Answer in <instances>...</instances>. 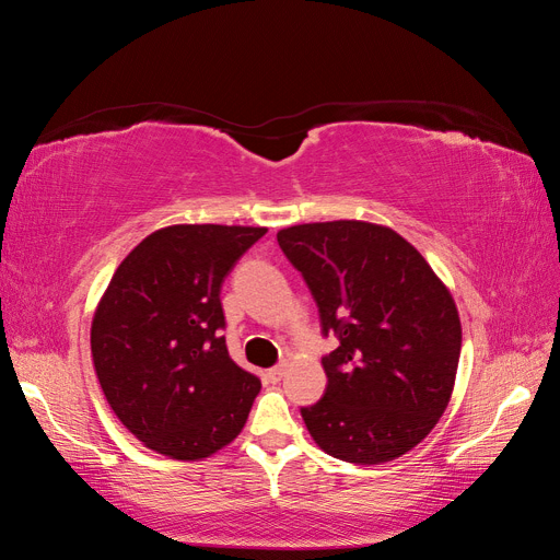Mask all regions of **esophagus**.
Listing matches in <instances>:
<instances>
[{"label": "esophagus", "instance_id": "obj_1", "mask_svg": "<svg viewBox=\"0 0 560 560\" xmlns=\"http://www.w3.org/2000/svg\"><path fill=\"white\" fill-rule=\"evenodd\" d=\"M282 376H284V366H282V364L270 366V369L266 371V378H268L270 383H278Z\"/></svg>", "mask_w": 560, "mask_h": 560}]
</instances>
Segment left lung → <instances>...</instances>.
<instances>
[{"mask_svg":"<svg viewBox=\"0 0 560 560\" xmlns=\"http://www.w3.org/2000/svg\"><path fill=\"white\" fill-rule=\"evenodd\" d=\"M317 303L327 389L301 416L338 460L378 465L411 451L446 411L463 329L422 254L378 224L322 222L278 233Z\"/></svg>","mask_w":560,"mask_h":560,"instance_id":"1","label":"left lung"}]
</instances>
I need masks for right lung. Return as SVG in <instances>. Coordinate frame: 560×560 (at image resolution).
Here are the masks:
<instances>
[{
    "instance_id": "right-lung-1",
    "label": "right lung",
    "mask_w": 560,
    "mask_h": 560,
    "mask_svg": "<svg viewBox=\"0 0 560 560\" xmlns=\"http://www.w3.org/2000/svg\"><path fill=\"white\" fill-rule=\"evenodd\" d=\"M261 226L177 224L116 268L91 327L93 364L116 418L175 460L231 444L261 381L231 360L222 284Z\"/></svg>"
}]
</instances>
